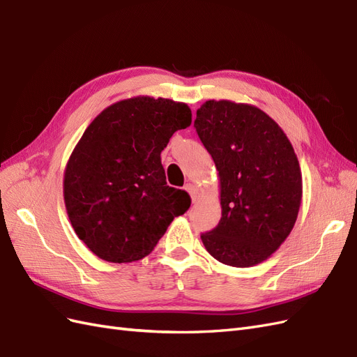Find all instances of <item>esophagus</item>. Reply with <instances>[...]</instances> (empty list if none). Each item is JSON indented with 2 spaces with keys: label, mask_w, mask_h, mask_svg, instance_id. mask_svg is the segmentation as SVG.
Masks as SVG:
<instances>
[{
  "label": "esophagus",
  "mask_w": 357,
  "mask_h": 357,
  "mask_svg": "<svg viewBox=\"0 0 357 357\" xmlns=\"http://www.w3.org/2000/svg\"><path fill=\"white\" fill-rule=\"evenodd\" d=\"M185 189L190 193V197H192V201L195 202L197 201V198H198V188L193 185V183H188V185L185 186Z\"/></svg>",
  "instance_id": "1"
}]
</instances>
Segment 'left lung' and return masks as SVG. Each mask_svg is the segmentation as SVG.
Instances as JSON below:
<instances>
[{
	"instance_id": "obj_1",
	"label": "left lung",
	"mask_w": 357,
	"mask_h": 357,
	"mask_svg": "<svg viewBox=\"0 0 357 357\" xmlns=\"http://www.w3.org/2000/svg\"><path fill=\"white\" fill-rule=\"evenodd\" d=\"M195 128L220 180L222 218L201 235L205 248L229 266L266 261L294 229L301 207L294 147L277 122L250 104L205 101Z\"/></svg>"
}]
</instances>
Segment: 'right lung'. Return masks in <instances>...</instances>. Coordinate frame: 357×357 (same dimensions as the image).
Returning a JSON list of instances; mask_svg holds the SVG:
<instances>
[{"instance_id": "add662e5", "label": "right lung", "mask_w": 357, "mask_h": 357, "mask_svg": "<svg viewBox=\"0 0 357 357\" xmlns=\"http://www.w3.org/2000/svg\"><path fill=\"white\" fill-rule=\"evenodd\" d=\"M190 123L185 102L134 96L107 107L86 128L63 172V201L93 255L113 264L139 261L188 211L190 197L167 186L160 152Z\"/></svg>"}]
</instances>
